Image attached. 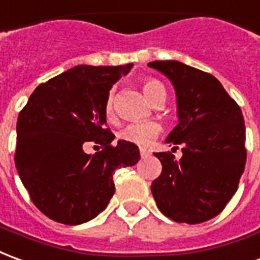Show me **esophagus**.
<instances>
[{"mask_svg": "<svg viewBox=\"0 0 260 260\" xmlns=\"http://www.w3.org/2000/svg\"><path fill=\"white\" fill-rule=\"evenodd\" d=\"M140 155L143 156V158H145V156L150 155V151L147 150V148H140Z\"/></svg>", "mask_w": 260, "mask_h": 260, "instance_id": "obj_1", "label": "esophagus"}]
</instances>
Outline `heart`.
I'll use <instances>...</instances> for the list:
<instances>
[{
	"label": "heart",
	"mask_w": 260,
	"mask_h": 260,
	"mask_svg": "<svg viewBox=\"0 0 260 260\" xmlns=\"http://www.w3.org/2000/svg\"><path fill=\"white\" fill-rule=\"evenodd\" d=\"M141 89L150 102H154L159 95L165 93L162 84L159 81L152 80V78L143 81ZM113 104H115V93L110 92L106 98V102H105V116L108 119L113 117ZM159 130H161V127L156 121H139V123L127 124L124 128H121L117 136L121 141L140 145V147H145L155 139L156 134L159 133Z\"/></svg>",
	"instance_id": "b5f03b06"
}]
</instances>
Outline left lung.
Masks as SVG:
<instances>
[{"instance_id": "obj_1", "label": "left lung", "mask_w": 260, "mask_h": 260, "mask_svg": "<svg viewBox=\"0 0 260 260\" xmlns=\"http://www.w3.org/2000/svg\"><path fill=\"white\" fill-rule=\"evenodd\" d=\"M176 92L179 123L167 143L174 154L155 152L162 172L151 183L158 209L176 222L199 224L220 214L237 192L246 162L244 116L238 104L209 73L183 62L152 61ZM178 148V147H175Z\"/></svg>"}]
</instances>
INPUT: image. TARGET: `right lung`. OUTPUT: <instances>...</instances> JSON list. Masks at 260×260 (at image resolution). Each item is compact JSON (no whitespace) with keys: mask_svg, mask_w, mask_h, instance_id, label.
Here are the masks:
<instances>
[{"mask_svg":"<svg viewBox=\"0 0 260 260\" xmlns=\"http://www.w3.org/2000/svg\"><path fill=\"white\" fill-rule=\"evenodd\" d=\"M126 66H77L33 91L16 123L15 165L30 200L57 222L95 218L115 193L113 172L139 162V147L112 145L105 102ZM88 142L102 150L86 154ZM96 147V145H95Z\"/></svg>","mask_w":260,"mask_h":260,"instance_id":"right-lung-1","label":"right lung"}]
</instances>
